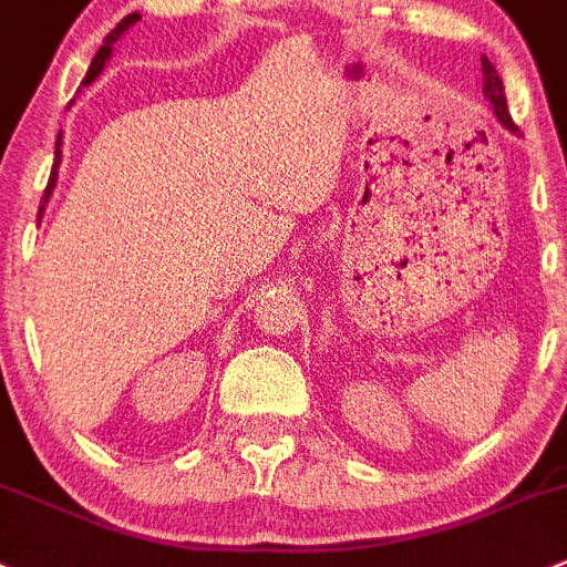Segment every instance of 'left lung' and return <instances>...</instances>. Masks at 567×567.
<instances>
[{"mask_svg":"<svg viewBox=\"0 0 567 567\" xmlns=\"http://www.w3.org/2000/svg\"><path fill=\"white\" fill-rule=\"evenodd\" d=\"M482 72H484V96H487L489 105H493L495 116H498V122L506 127V131L517 133V125H515V122H512L509 107H506L504 83H501L498 72H495V66L487 61V58H482Z\"/></svg>","mask_w":567,"mask_h":567,"instance_id":"1","label":"left lung"}]
</instances>
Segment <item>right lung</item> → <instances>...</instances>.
Wrapping results in <instances>:
<instances>
[{
	"mask_svg": "<svg viewBox=\"0 0 567 567\" xmlns=\"http://www.w3.org/2000/svg\"><path fill=\"white\" fill-rule=\"evenodd\" d=\"M138 19H142V16H138V13H131V16H127V19H122V21H118L116 27H113V30H111V35L105 38V44L100 47V52H96V55H94V61H91V69H89V74H85L83 85L94 83V80L100 78L102 66H105V61H107V58H111V50H113V44H116V38L122 35V32H125L127 27H133V24H136ZM58 164H61V136H58V144H55V164H52V175H50V183H47V188H44V197H41V208H38V219H41V212H44V206H47V203H50V197H52V188H55V181H58Z\"/></svg>",
	"mask_w": 567,
	"mask_h": 567,
	"instance_id": "right-lung-1",
	"label": "right lung"
}]
</instances>
